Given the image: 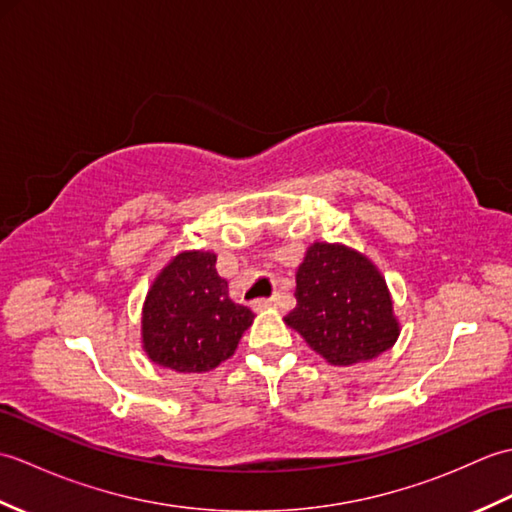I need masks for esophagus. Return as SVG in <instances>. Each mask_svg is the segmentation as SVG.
<instances>
[{
  "label": "esophagus",
  "mask_w": 512,
  "mask_h": 512,
  "mask_svg": "<svg viewBox=\"0 0 512 512\" xmlns=\"http://www.w3.org/2000/svg\"><path fill=\"white\" fill-rule=\"evenodd\" d=\"M279 295H275V297H268V299H257L255 303H253V308L255 310H266V308H273V306H279Z\"/></svg>",
  "instance_id": "1"
}]
</instances>
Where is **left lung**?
<instances>
[{"instance_id":"obj_1","label":"left lung","mask_w":512,"mask_h":512,"mask_svg":"<svg viewBox=\"0 0 512 512\" xmlns=\"http://www.w3.org/2000/svg\"><path fill=\"white\" fill-rule=\"evenodd\" d=\"M297 308L284 319L332 365L376 358L400 328L383 275L343 244L314 242L297 270Z\"/></svg>"}]
</instances>
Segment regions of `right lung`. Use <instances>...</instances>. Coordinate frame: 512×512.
<instances>
[{
    "mask_svg": "<svg viewBox=\"0 0 512 512\" xmlns=\"http://www.w3.org/2000/svg\"><path fill=\"white\" fill-rule=\"evenodd\" d=\"M215 253L184 250L162 268L143 308V347L151 361L202 374L231 358L255 314L228 295Z\"/></svg>",
    "mask_w": 512,
    "mask_h": 512,
    "instance_id": "right-lung-1",
    "label": "right lung"
}]
</instances>
